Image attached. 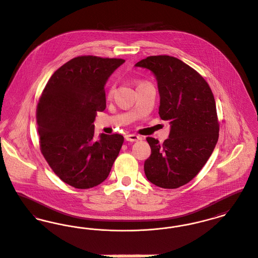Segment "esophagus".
<instances>
[{
	"label": "esophagus",
	"instance_id": "esophagus-1",
	"mask_svg": "<svg viewBox=\"0 0 258 258\" xmlns=\"http://www.w3.org/2000/svg\"><path fill=\"white\" fill-rule=\"evenodd\" d=\"M125 139H126V141H128V142H137L139 141L141 137H139L138 135H135V134H127L126 136H125Z\"/></svg>",
	"mask_w": 258,
	"mask_h": 258
}]
</instances>
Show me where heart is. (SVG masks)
Segmentation results:
<instances>
[{
	"instance_id": "1",
	"label": "heart",
	"mask_w": 258,
	"mask_h": 258,
	"mask_svg": "<svg viewBox=\"0 0 258 258\" xmlns=\"http://www.w3.org/2000/svg\"><path fill=\"white\" fill-rule=\"evenodd\" d=\"M113 91H114V86L112 85V86L110 87V89H109V95H111L113 93Z\"/></svg>"
}]
</instances>
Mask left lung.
Returning <instances> with one entry per match:
<instances>
[{
	"label": "left lung",
	"instance_id": "8db88e82",
	"mask_svg": "<svg viewBox=\"0 0 258 258\" xmlns=\"http://www.w3.org/2000/svg\"><path fill=\"white\" fill-rule=\"evenodd\" d=\"M135 67L155 75L158 113L170 124L169 138L162 144L147 138L152 155L145 161V174L157 187L179 188L201 171L217 144L219 124L213 94L203 76L174 56H148Z\"/></svg>",
	"mask_w": 258,
	"mask_h": 258
}]
</instances>
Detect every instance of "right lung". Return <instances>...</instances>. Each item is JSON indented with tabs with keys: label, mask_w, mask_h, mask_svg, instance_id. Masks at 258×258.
Instances as JSON below:
<instances>
[{
	"label": "right lung",
	"mask_w": 258,
	"mask_h": 258,
	"mask_svg": "<svg viewBox=\"0 0 258 258\" xmlns=\"http://www.w3.org/2000/svg\"><path fill=\"white\" fill-rule=\"evenodd\" d=\"M121 58L77 56L57 69L37 106L40 149L52 171L76 189L103 183L120 152L119 134L94 136L97 111L105 109L104 85Z\"/></svg>",
	"instance_id": "add662e5"
}]
</instances>
